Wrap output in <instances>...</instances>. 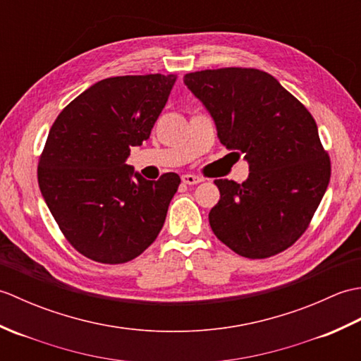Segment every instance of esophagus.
<instances>
[{"mask_svg": "<svg viewBox=\"0 0 361 361\" xmlns=\"http://www.w3.org/2000/svg\"><path fill=\"white\" fill-rule=\"evenodd\" d=\"M181 180L185 185H189V186H194V185H198V183H202L203 178H200V176L197 175H190V173H185L181 176Z\"/></svg>", "mask_w": 361, "mask_h": 361, "instance_id": "34e87169", "label": "esophagus"}]
</instances>
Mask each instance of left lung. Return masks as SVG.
I'll return each instance as SVG.
<instances>
[{"mask_svg": "<svg viewBox=\"0 0 361 361\" xmlns=\"http://www.w3.org/2000/svg\"><path fill=\"white\" fill-rule=\"evenodd\" d=\"M185 83L211 113L220 142L250 164L242 185L214 181L220 190L209 212L214 234L243 257L279 255L309 228L331 181L315 119L256 68L195 71Z\"/></svg>", "mask_w": 361, "mask_h": 361, "instance_id": "8db88e82", "label": "left lung"}]
</instances>
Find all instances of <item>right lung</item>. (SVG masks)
I'll list each match as a JSON object with an SVG mask.
<instances>
[{"instance_id": "obj_1", "label": "right lung", "mask_w": 361, "mask_h": 361, "mask_svg": "<svg viewBox=\"0 0 361 361\" xmlns=\"http://www.w3.org/2000/svg\"><path fill=\"white\" fill-rule=\"evenodd\" d=\"M175 75H118L60 111L38 158V186L60 231L80 255L126 264L155 242L180 176L144 180L126 164L149 140Z\"/></svg>"}]
</instances>
